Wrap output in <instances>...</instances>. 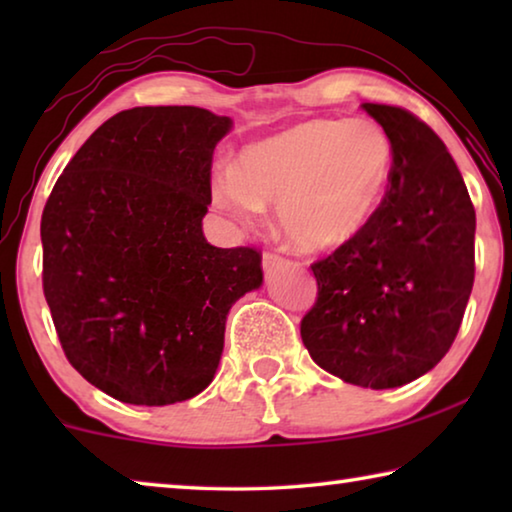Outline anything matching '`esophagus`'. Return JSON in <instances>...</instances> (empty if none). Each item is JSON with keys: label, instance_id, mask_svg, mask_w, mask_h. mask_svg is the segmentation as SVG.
<instances>
[{"label": "esophagus", "instance_id": "obj_1", "mask_svg": "<svg viewBox=\"0 0 512 512\" xmlns=\"http://www.w3.org/2000/svg\"><path fill=\"white\" fill-rule=\"evenodd\" d=\"M262 262H264V268H273V266L284 264V257L280 253H273V250H266L262 255Z\"/></svg>", "mask_w": 512, "mask_h": 512}]
</instances>
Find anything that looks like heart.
<instances>
[{"label":"heart","instance_id":"obj_1","mask_svg":"<svg viewBox=\"0 0 512 512\" xmlns=\"http://www.w3.org/2000/svg\"><path fill=\"white\" fill-rule=\"evenodd\" d=\"M395 149L370 119H309L246 146L235 171H219L214 203L253 225L275 203L293 246L323 253L352 244L384 205Z\"/></svg>","mask_w":512,"mask_h":512}]
</instances>
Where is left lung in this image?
Listing matches in <instances>:
<instances>
[{
	"instance_id": "obj_1",
	"label": "left lung",
	"mask_w": 512,
	"mask_h": 512,
	"mask_svg": "<svg viewBox=\"0 0 512 512\" xmlns=\"http://www.w3.org/2000/svg\"><path fill=\"white\" fill-rule=\"evenodd\" d=\"M395 149L384 205L361 237L311 264L300 336L320 368L395 388L445 357L474 284L476 214L443 140L413 112L363 103Z\"/></svg>"
}]
</instances>
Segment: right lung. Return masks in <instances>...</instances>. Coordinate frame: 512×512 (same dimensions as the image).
Here are the masks:
<instances>
[{"label": "right lung", "instance_id": "add662e5", "mask_svg": "<svg viewBox=\"0 0 512 512\" xmlns=\"http://www.w3.org/2000/svg\"><path fill=\"white\" fill-rule=\"evenodd\" d=\"M232 121L194 106L121 110L47 198L42 291L67 361L119 402L164 406L210 386L230 307L262 253L203 237L212 153Z\"/></svg>", "mask_w": 512, "mask_h": 512}]
</instances>
